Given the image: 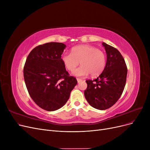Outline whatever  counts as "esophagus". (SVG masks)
<instances>
[{
	"instance_id": "esophagus-1",
	"label": "esophagus",
	"mask_w": 150,
	"mask_h": 150,
	"mask_svg": "<svg viewBox=\"0 0 150 150\" xmlns=\"http://www.w3.org/2000/svg\"><path fill=\"white\" fill-rule=\"evenodd\" d=\"M77 81H78V83H80L81 81H82V79H80V78H77Z\"/></svg>"
}]
</instances>
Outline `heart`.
Here are the masks:
<instances>
[{
  "mask_svg": "<svg viewBox=\"0 0 150 150\" xmlns=\"http://www.w3.org/2000/svg\"><path fill=\"white\" fill-rule=\"evenodd\" d=\"M61 60L64 67L71 72H73L79 64L73 74L79 77L88 76L96 77L100 75L105 69L106 56L101 50L89 45H79L71 49V53H64Z\"/></svg>",
  "mask_w": 150,
  "mask_h": 150,
  "instance_id": "1",
  "label": "heart"
}]
</instances>
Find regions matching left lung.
I'll use <instances>...</instances> for the list:
<instances>
[{
    "mask_svg": "<svg viewBox=\"0 0 150 150\" xmlns=\"http://www.w3.org/2000/svg\"><path fill=\"white\" fill-rule=\"evenodd\" d=\"M107 54L105 69L97 79L86 81V100L92 107L99 110L111 108L123 92L126 81L127 67L118 50L103 42Z\"/></svg>",
    "mask_w": 150,
    "mask_h": 150,
    "instance_id": "1",
    "label": "left lung"
}]
</instances>
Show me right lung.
<instances>
[{
    "mask_svg": "<svg viewBox=\"0 0 150 150\" xmlns=\"http://www.w3.org/2000/svg\"><path fill=\"white\" fill-rule=\"evenodd\" d=\"M66 46L49 42L34 48L24 67V77L29 94L35 103L48 111L62 107L78 83L70 76L61 60Z\"/></svg>",
    "mask_w": 150,
    "mask_h": 150,
    "instance_id": "add662e5",
    "label": "right lung"
}]
</instances>
